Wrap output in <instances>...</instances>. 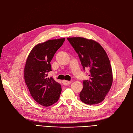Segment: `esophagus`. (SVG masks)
I'll use <instances>...</instances> for the list:
<instances>
[{"label": "esophagus", "instance_id": "34e87169", "mask_svg": "<svg viewBox=\"0 0 133 133\" xmlns=\"http://www.w3.org/2000/svg\"><path fill=\"white\" fill-rule=\"evenodd\" d=\"M71 82L70 81H67V80H63V84L64 85H68L70 84Z\"/></svg>", "mask_w": 133, "mask_h": 133}]
</instances>
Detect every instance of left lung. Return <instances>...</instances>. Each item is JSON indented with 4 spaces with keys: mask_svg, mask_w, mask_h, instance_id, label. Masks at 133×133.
<instances>
[{
    "mask_svg": "<svg viewBox=\"0 0 133 133\" xmlns=\"http://www.w3.org/2000/svg\"><path fill=\"white\" fill-rule=\"evenodd\" d=\"M67 39L78 54L84 70H89V79L83 80L80 100L89 105L101 103L112 83V69L105 51L98 43L91 39L80 37Z\"/></svg>",
    "mask_w": 133,
    "mask_h": 133,
    "instance_id": "1",
    "label": "left lung"
}]
</instances>
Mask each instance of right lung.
I'll return each instance as SVG.
<instances>
[{"label":"right lung","instance_id":"right-lung-1","mask_svg":"<svg viewBox=\"0 0 133 133\" xmlns=\"http://www.w3.org/2000/svg\"><path fill=\"white\" fill-rule=\"evenodd\" d=\"M65 38L49 40L35 45L27 58L24 79L30 93L36 102L49 107L59 100L61 85L52 78H47L51 71L50 62L63 44Z\"/></svg>","mask_w":133,"mask_h":133}]
</instances>
